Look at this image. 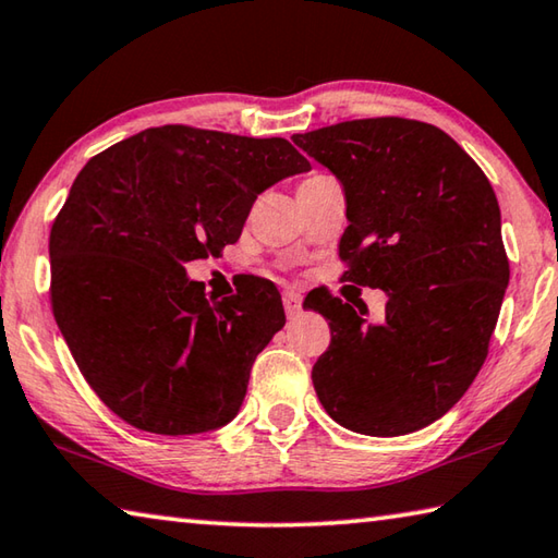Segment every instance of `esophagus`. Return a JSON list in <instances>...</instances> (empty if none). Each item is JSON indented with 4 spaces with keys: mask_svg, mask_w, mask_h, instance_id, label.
Segmentation results:
<instances>
[{
    "mask_svg": "<svg viewBox=\"0 0 558 558\" xmlns=\"http://www.w3.org/2000/svg\"><path fill=\"white\" fill-rule=\"evenodd\" d=\"M282 307H286V314L290 319L298 317L300 310H302V298L298 295V292L286 290V292H282Z\"/></svg>",
    "mask_w": 558,
    "mask_h": 558,
    "instance_id": "1",
    "label": "esophagus"
}]
</instances>
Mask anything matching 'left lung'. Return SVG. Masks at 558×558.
Returning <instances> with one entry per match:
<instances>
[{
    "instance_id": "8db88e82",
    "label": "left lung",
    "mask_w": 558,
    "mask_h": 558,
    "mask_svg": "<svg viewBox=\"0 0 558 558\" xmlns=\"http://www.w3.org/2000/svg\"><path fill=\"white\" fill-rule=\"evenodd\" d=\"M292 141L347 192L343 280L388 295L383 324L337 298L310 305L331 329L312 368L317 398L368 437L427 427L488 356L510 280L498 197L478 163L424 121L353 119Z\"/></svg>"
}]
</instances>
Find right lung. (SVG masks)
I'll use <instances>...</instances> for the list:
<instances>
[{"label":"right lung","instance_id":"right-lung-1","mask_svg":"<svg viewBox=\"0 0 558 558\" xmlns=\"http://www.w3.org/2000/svg\"><path fill=\"white\" fill-rule=\"evenodd\" d=\"M310 160L286 138L168 124L87 160L50 229V305L89 388L131 427L202 434L236 417L251 366L286 324L251 280L207 298L185 263L219 256L253 202Z\"/></svg>","mask_w":558,"mask_h":558}]
</instances>
